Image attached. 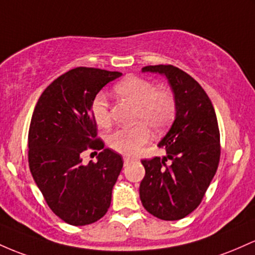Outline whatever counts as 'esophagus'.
I'll return each mask as SVG.
<instances>
[{
    "instance_id": "esophagus-1",
    "label": "esophagus",
    "mask_w": 255,
    "mask_h": 255,
    "mask_svg": "<svg viewBox=\"0 0 255 255\" xmlns=\"http://www.w3.org/2000/svg\"><path fill=\"white\" fill-rule=\"evenodd\" d=\"M131 161H132V158H130V156H124V165L130 164Z\"/></svg>"
}]
</instances>
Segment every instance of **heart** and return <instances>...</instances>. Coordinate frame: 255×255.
<instances>
[{"mask_svg": "<svg viewBox=\"0 0 255 255\" xmlns=\"http://www.w3.org/2000/svg\"><path fill=\"white\" fill-rule=\"evenodd\" d=\"M114 90L120 97L136 105V120L143 123L116 130L108 137V144L118 153L132 155L149 141L148 126L159 131L170 124L176 113V100L170 89L155 88L148 79L137 76L124 78L114 87ZM91 113L99 127L106 128L111 124L108 101L104 94H97L94 97Z\"/></svg>", "mask_w": 255, "mask_h": 255, "instance_id": "1", "label": "heart"}]
</instances>
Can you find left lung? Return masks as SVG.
Returning <instances> with one entry per match:
<instances>
[{
	"mask_svg": "<svg viewBox=\"0 0 255 255\" xmlns=\"http://www.w3.org/2000/svg\"><path fill=\"white\" fill-rule=\"evenodd\" d=\"M142 72L167 79L176 100L170 130L159 142L162 158L142 160L143 207L156 218L178 220L200 205L218 168L220 136L210 97L193 77L172 65L145 66Z\"/></svg>",
	"mask_w": 255,
	"mask_h": 255,
	"instance_id": "1",
	"label": "left lung"
}]
</instances>
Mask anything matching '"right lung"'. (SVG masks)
Listing matches in <instances>:
<instances>
[{
	"instance_id": "obj_1",
	"label": "right lung",
	"mask_w": 255,
	"mask_h": 255,
	"mask_svg": "<svg viewBox=\"0 0 255 255\" xmlns=\"http://www.w3.org/2000/svg\"><path fill=\"white\" fill-rule=\"evenodd\" d=\"M123 73L77 67L56 78L38 99L28 130V165L50 210L67 224L95 223L111 206L122 155L96 138L91 102ZM88 147L98 162L81 164Z\"/></svg>"
}]
</instances>
